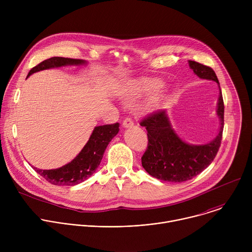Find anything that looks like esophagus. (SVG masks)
<instances>
[{"label": "esophagus", "instance_id": "obj_1", "mask_svg": "<svg viewBox=\"0 0 252 252\" xmlns=\"http://www.w3.org/2000/svg\"><path fill=\"white\" fill-rule=\"evenodd\" d=\"M123 126L125 127H130L133 126V121L130 118H126L124 122H123Z\"/></svg>", "mask_w": 252, "mask_h": 252}]
</instances>
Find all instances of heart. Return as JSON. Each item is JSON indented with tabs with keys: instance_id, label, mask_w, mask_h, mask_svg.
I'll return each mask as SVG.
<instances>
[{
	"instance_id": "heart-1",
	"label": "heart",
	"mask_w": 252,
	"mask_h": 252,
	"mask_svg": "<svg viewBox=\"0 0 252 252\" xmlns=\"http://www.w3.org/2000/svg\"><path fill=\"white\" fill-rule=\"evenodd\" d=\"M160 86V82L158 80H151L148 82H145L141 86V90L140 93L142 94H152L154 91H156L158 88H159ZM158 100V97L154 98V102Z\"/></svg>"
}]
</instances>
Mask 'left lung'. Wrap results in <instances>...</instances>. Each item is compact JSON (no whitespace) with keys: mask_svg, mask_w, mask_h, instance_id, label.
<instances>
[{"mask_svg":"<svg viewBox=\"0 0 252 252\" xmlns=\"http://www.w3.org/2000/svg\"><path fill=\"white\" fill-rule=\"evenodd\" d=\"M189 66L198 78L218 83L220 128L218 136L209 143L190 146L174 132L164 110H158L143 118L139 125L147 128L149 143L141 157V164L152 176L165 182L183 183L199 174L217 157L222 139L224 103L219 79L210 66L194 61H189Z\"/></svg>","mask_w":252,"mask_h":252,"instance_id":"8db88e82","label":"left lung"}]
</instances>
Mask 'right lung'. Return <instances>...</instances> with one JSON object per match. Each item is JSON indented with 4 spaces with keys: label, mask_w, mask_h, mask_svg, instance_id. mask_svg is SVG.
<instances>
[{
    "label": "right lung",
    "mask_w": 252,
    "mask_h": 252,
    "mask_svg": "<svg viewBox=\"0 0 252 252\" xmlns=\"http://www.w3.org/2000/svg\"><path fill=\"white\" fill-rule=\"evenodd\" d=\"M83 63H86V62L83 60L53 57L33 66L29 71L28 77L35 73V71L47 68L59 67L67 64L78 65ZM118 123L96 126L94 127L87 145L77 156V158H75V159L57 169L43 170L35 168V171L54 186H76L86 181L95 171L100 163L107 145H109L113 137L118 134Z\"/></svg>",
    "instance_id": "obj_1"
}]
</instances>
